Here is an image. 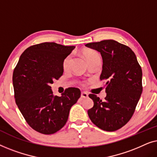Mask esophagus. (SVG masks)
<instances>
[{"label": "esophagus", "mask_w": 157, "mask_h": 157, "mask_svg": "<svg viewBox=\"0 0 157 157\" xmlns=\"http://www.w3.org/2000/svg\"><path fill=\"white\" fill-rule=\"evenodd\" d=\"M81 98H87L88 94L86 93V92H81Z\"/></svg>", "instance_id": "obj_1"}]
</instances>
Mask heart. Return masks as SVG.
Returning <instances> with one entry per match:
<instances>
[{"label":"heart","instance_id":"obj_1","mask_svg":"<svg viewBox=\"0 0 157 157\" xmlns=\"http://www.w3.org/2000/svg\"><path fill=\"white\" fill-rule=\"evenodd\" d=\"M83 54L85 56L86 59L88 62H89L90 60H91L92 58L94 56L97 55L98 53L95 52V51H91V50H85V51H83ZM71 60V56H68L63 60V68L64 70L68 69V68H69Z\"/></svg>","mask_w":157,"mask_h":157}]
</instances>
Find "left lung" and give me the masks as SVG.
<instances>
[{"mask_svg": "<svg viewBox=\"0 0 157 157\" xmlns=\"http://www.w3.org/2000/svg\"><path fill=\"white\" fill-rule=\"evenodd\" d=\"M88 48L101 53L103 69L101 81H106L104 101L95 94L88 110L91 121L101 129L114 132L127 124L134 114L142 93V70L129 47L113 40L89 43Z\"/></svg>", "mask_w": 157, "mask_h": 157, "instance_id": "obj_1", "label": "left lung"}]
</instances>
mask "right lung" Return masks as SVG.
<instances>
[{"label":"right lung","instance_id":"1","mask_svg":"<svg viewBox=\"0 0 157 157\" xmlns=\"http://www.w3.org/2000/svg\"><path fill=\"white\" fill-rule=\"evenodd\" d=\"M75 46L45 42L29 47L13 73L14 97L28 124L43 134H52L67 121L70 109L81 96L77 88H68L61 96L50 86L63 73V60Z\"/></svg>","mask_w":157,"mask_h":157}]
</instances>
